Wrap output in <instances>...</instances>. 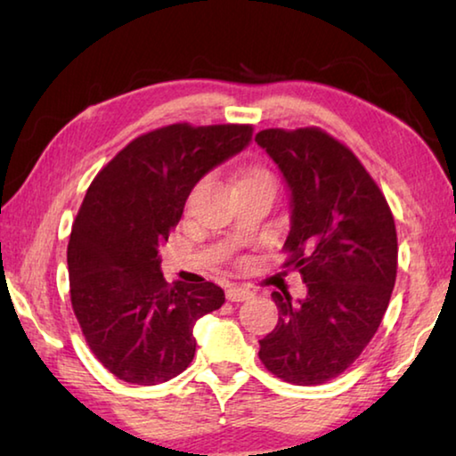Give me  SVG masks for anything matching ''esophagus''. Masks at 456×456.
Returning a JSON list of instances; mask_svg holds the SVG:
<instances>
[{
  "label": "esophagus",
  "mask_w": 456,
  "mask_h": 456,
  "mask_svg": "<svg viewBox=\"0 0 456 456\" xmlns=\"http://www.w3.org/2000/svg\"><path fill=\"white\" fill-rule=\"evenodd\" d=\"M253 297V291L247 288H239V285H233V288L227 289V299L229 302H247V299Z\"/></svg>",
  "instance_id": "obj_1"
}]
</instances>
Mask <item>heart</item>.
<instances>
[{"label":"heart","mask_w":456,"mask_h":456,"mask_svg":"<svg viewBox=\"0 0 456 456\" xmlns=\"http://www.w3.org/2000/svg\"><path fill=\"white\" fill-rule=\"evenodd\" d=\"M256 173H265V171H253V173H251V175H256Z\"/></svg>","instance_id":"1"}]
</instances>
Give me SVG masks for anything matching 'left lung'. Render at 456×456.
<instances>
[{"mask_svg": "<svg viewBox=\"0 0 456 456\" xmlns=\"http://www.w3.org/2000/svg\"><path fill=\"white\" fill-rule=\"evenodd\" d=\"M289 191L285 265L297 269L304 299L273 291L277 326L259 339L269 372L318 386L344 372L370 339L396 281V227L384 195L360 160L320 128L256 134Z\"/></svg>", "mask_w": 456, "mask_h": 456, "instance_id": "8db88e82", "label": "left lung"}]
</instances>
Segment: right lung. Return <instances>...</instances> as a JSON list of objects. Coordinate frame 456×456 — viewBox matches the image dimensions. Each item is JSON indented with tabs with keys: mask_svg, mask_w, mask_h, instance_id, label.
I'll list each match as a JSON object with an SVG mask.
<instances>
[{
	"mask_svg": "<svg viewBox=\"0 0 456 456\" xmlns=\"http://www.w3.org/2000/svg\"><path fill=\"white\" fill-rule=\"evenodd\" d=\"M251 133L247 125L152 130L88 187L68 243L70 297L90 350L120 380L179 376L195 356V322L225 302L211 281H165L159 249L192 187L247 149Z\"/></svg>",
	"mask_w": 456,
	"mask_h": 456,
	"instance_id": "right-lung-1",
	"label": "right lung"
}]
</instances>
